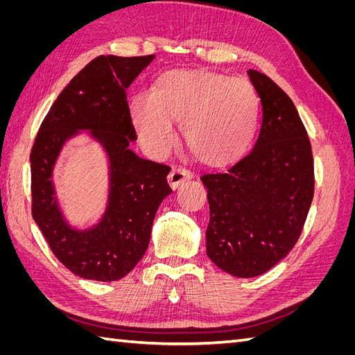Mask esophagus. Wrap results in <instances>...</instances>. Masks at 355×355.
Instances as JSON below:
<instances>
[{"label":"esophagus","mask_w":355,"mask_h":355,"mask_svg":"<svg viewBox=\"0 0 355 355\" xmlns=\"http://www.w3.org/2000/svg\"><path fill=\"white\" fill-rule=\"evenodd\" d=\"M191 178H192V175H191L189 170L176 167V168H173V170L170 171V175H168L167 179H168L170 187L173 188V189H176V188H179L182 184H184L185 180H189Z\"/></svg>","instance_id":"obj_1"}]
</instances>
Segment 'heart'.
Returning a JSON list of instances; mask_svg holds the SVG:
<instances>
[{
	"mask_svg": "<svg viewBox=\"0 0 355 355\" xmlns=\"http://www.w3.org/2000/svg\"><path fill=\"white\" fill-rule=\"evenodd\" d=\"M137 136L149 154L166 155L179 123L185 144L202 164L223 167L249 149L259 120V98L243 78L211 71H168L151 94L136 93L128 105Z\"/></svg>",
	"mask_w": 355,
	"mask_h": 355,
	"instance_id": "obj_1",
	"label": "heart"
}]
</instances>
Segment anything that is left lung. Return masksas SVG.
Wrapping results in <instances>:
<instances>
[{
  "instance_id": "8db88e82",
  "label": "left lung",
  "mask_w": 355,
  "mask_h": 355,
  "mask_svg": "<svg viewBox=\"0 0 355 355\" xmlns=\"http://www.w3.org/2000/svg\"><path fill=\"white\" fill-rule=\"evenodd\" d=\"M262 103L252 153L227 173L201 176L207 188L210 261L234 277L270 271L293 249L314 197V161L292 99L254 69L247 71Z\"/></svg>"
}]
</instances>
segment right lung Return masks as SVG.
Segmentation results:
<instances>
[{"label":"right lung","instance_id":"add662e5","mask_svg":"<svg viewBox=\"0 0 355 355\" xmlns=\"http://www.w3.org/2000/svg\"><path fill=\"white\" fill-rule=\"evenodd\" d=\"M154 59H93L58 96L32 146V216L58 259L85 280L116 282L133 270L148 249L159 204L171 192L170 167L130 149L137 136L125 90ZM80 134L99 143L109 159L105 210L83 230L66 219L52 180L62 146Z\"/></svg>","mask_w":355,"mask_h":355}]
</instances>
